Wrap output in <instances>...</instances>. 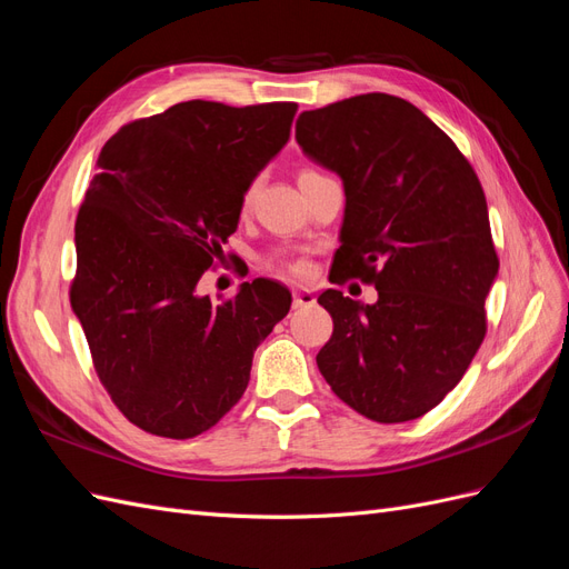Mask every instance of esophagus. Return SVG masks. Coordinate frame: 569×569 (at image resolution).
<instances>
[{"instance_id": "34e87169", "label": "esophagus", "mask_w": 569, "mask_h": 569, "mask_svg": "<svg viewBox=\"0 0 569 569\" xmlns=\"http://www.w3.org/2000/svg\"><path fill=\"white\" fill-rule=\"evenodd\" d=\"M313 303H316V297L308 289H299V291H295V297H291V306H295V308L313 306Z\"/></svg>"}]
</instances>
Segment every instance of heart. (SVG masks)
Here are the masks:
<instances>
[{
  "label": "heart",
  "instance_id": "obj_1",
  "mask_svg": "<svg viewBox=\"0 0 569 569\" xmlns=\"http://www.w3.org/2000/svg\"><path fill=\"white\" fill-rule=\"evenodd\" d=\"M316 176H320V173H316V170H311V168H306V170H301V173H299V182H303V180H308V178H316ZM253 192H256V184H249V187L244 189L242 206H249V201L253 199ZM268 268H270L272 272L282 274V278H303V274H308V266H306L303 261H297V258H284V256L270 258Z\"/></svg>",
  "mask_w": 569,
  "mask_h": 569
}]
</instances>
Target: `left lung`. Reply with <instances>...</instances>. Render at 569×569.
Wrapping results in <instances>:
<instances>
[{
    "instance_id": "1",
    "label": "left lung",
    "mask_w": 569,
    "mask_h": 569,
    "mask_svg": "<svg viewBox=\"0 0 569 569\" xmlns=\"http://www.w3.org/2000/svg\"><path fill=\"white\" fill-rule=\"evenodd\" d=\"M297 142L347 194L335 282L377 289L375 303L339 289L318 297L335 322L318 368L360 416L422 418L487 335L498 256L485 189L451 137L401 97L370 92L303 111Z\"/></svg>"
}]
</instances>
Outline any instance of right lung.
<instances>
[{
	"label": "right lung",
	"instance_id": "1",
	"mask_svg": "<svg viewBox=\"0 0 569 569\" xmlns=\"http://www.w3.org/2000/svg\"><path fill=\"white\" fill-rule=\"evenodd\" d=\"M295 101L192 99L132 120L101 149L76 220L71 306L99 382L149 435L192 439L242 399L251 360L291 306L274 280L197 295L237 230L242 194L291 130Z\"/></svg>",
	"mask_w": 569,
	"mask_h": 569
}]
</instances>
